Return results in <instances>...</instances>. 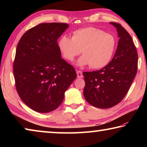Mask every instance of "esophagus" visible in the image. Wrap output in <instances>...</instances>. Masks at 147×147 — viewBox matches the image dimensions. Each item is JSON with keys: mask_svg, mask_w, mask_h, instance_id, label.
Masks as SVG:
<instances>
[{"mask_svg": "<svg viewBox=\"0 0 147 147\" xmlns=\"http://www.w3.org/2000/svg\"><path fill=\"white\" fill-rule=\"evenodd\" d=\"M76 73H77V76H78V78H82L83 77L82 72L81 71H76Z\"/></svg>", "mask_w": 147, "mask_h": 147, "instance_id": "esophagus-1", "label": "esophagus"}]
</instances>
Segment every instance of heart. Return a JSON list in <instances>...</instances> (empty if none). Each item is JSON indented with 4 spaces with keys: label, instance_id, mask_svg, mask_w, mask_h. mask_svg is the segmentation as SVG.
Returning a JSON list of instances; mask_svg holds the SVG:
<instances>
[{
    "label": "heart",
    "instance_id": "heart-1",
    "mask_svg": "<svg viewBox=\"0 0 147 147\" xmlns=\"http://www.w3.org/2000/svg\"><path fill=\"white\" fill-rule=\"evenodd\" d=\"M117 40L113 35L106 33L95 27H86L74 31L72 38L62 36L58 48L62 56L67 61H73L80 54L81 65H89L92 69H98L106 66L115 53Z\"/></svg>",
    "mask_w": 147,
    "mask_h": 147
}]
</instances>
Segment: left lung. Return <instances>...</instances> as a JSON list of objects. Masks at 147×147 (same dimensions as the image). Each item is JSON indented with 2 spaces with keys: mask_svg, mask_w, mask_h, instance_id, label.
<instances>
[{
  "mask_svg": "<svg viewBox=\"0 0 147 147\" xmlns=\"http://www.w3.org/2000/svg\"><path fill=\"white\" fill-rule=\"evenodd\" d=\"M118 32L117 49L109 63L100 70L84 72V95L92 106L109 108L123 100L138 71V55L133 39L125 28L111 23Z\"/></svg>",
  "mask_w": 147,
  "mask_h": 147,
  "instance_id": "8db88e82",
  "label": "left lung"
}]
</instances>
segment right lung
<instances>
[{
    "label": "right lung",
    "instance_id": "right-lung-1",
    "mask_svg": "<svg viewBox=\"0 0 147 147\" xmlns=\"http://www.w3.org/2000/svg\"><path fill=\"white\" fill-rule=\"evenodd\" d=\"M68 27L62 23L39 24L26 31L17 46L13 61L16 90L25 104L38 112L58 108L76 78L73 66L61 58L57 42Z\"/></svg>",
    "mask_w": 147,
    "mask_h": 147
}]
</instances>
